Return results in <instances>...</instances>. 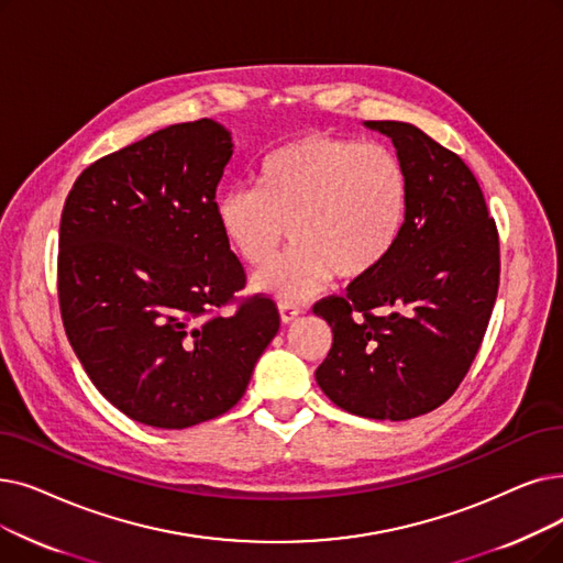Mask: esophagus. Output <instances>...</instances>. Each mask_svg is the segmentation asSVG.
Here are the masks:
<instances>
[{
  "label": "esophagus",
  "instance_id": "34e87169",
  "mask_svg": "<svg viewBox=\"0 0 563 563\" xmlns=\"http://www.w3.org/2000/svg\"><path fill=\"white\" fill-rule=\"evenodd\" d=\"M278 310H280V320L285 322V324H289V322H295L297 317L303 312V308L301 306H295V303H287V301H280L278 303Z\"/></svg>",
  "mask_w": 563,
  "mask_h": 563
}]
</instances>
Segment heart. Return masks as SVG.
<instances>
[{"label":"heart","mask_w":563,"mask_h":563,"mask_svg":"<svg viewBox=\"0 0 563 563\" xmlns=\"http://www.w3.org/2000/svg\"><path fill=\"white\" fill-rule=\"evenodd\" d=\"M411 207L400 156L382 142L306 133L268 152L255 186L216 198L218 230L253 268L255 289L285 301L310 297L333 276L358 280L394 253Z\"/></svg>","instance_id":"b5f03b06"}]
</instances>
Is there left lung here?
I'll return each mask as SVG.
<instances>
[{
  "instance_id": "left-lung-1",
  "label": "left lung",
  "mask_w": 563,
  "mask_h": 563,
  "mask_svg": "<svg viewBox=\"0 0 563 563\" xmlns=\"http://www.w3.org/2000/svg\"><path fill=\"white\" fill-rule=\"evenodd\" d=\"M390 137L411 184L402 236L373 274L317 301L333 345L320 388L356 417L417 419L470 373L499 289V234L472 169L405 121H365Z\"/></svg>"
}]
</instances>
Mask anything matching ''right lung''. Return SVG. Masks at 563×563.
Returning a JSON list of instances; mask_svg holds the SVG:
<instances>
[{"label": "right lung", "mask_w": 563, "mask_h": 563, "mask_svg": "<svg viewBox=\"0 0 563 563\" xmlns=\"http://www.w3.org/2000/svg\"><path fill=\"white\" fill-rule=\"evenodd\" d=\"M230 156L211 119L167 126L82 169L62 211L70 347L103 398L144 426L184 430L232 409L280 327L268 297L236 301L246 274L213 213Z\"/></svg>", "instance_id": "1"}]
</instances>
